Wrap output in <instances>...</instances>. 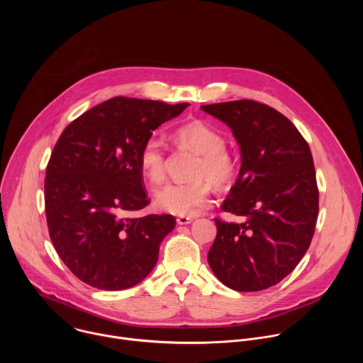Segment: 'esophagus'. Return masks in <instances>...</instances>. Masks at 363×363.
I'll list each match as a JSON object with an SVG mask.
<instances>
[{
    "mask_svg": "<svg viewBox=\"0 0 363 363\" xmlns=\"http://www.w3.org/2000/svg\"><path fill=\"white\" fill-rule=\"evenodd\" d=\"M177 223H178L179 225H185V224L192 223V218H191V217H186V216H179V217H177Z\"/></svg>",
    "mask_w": 363,
    "mask_h": 363,
    "instance_id": "34e87169",
    "label": "esophagus"
}]
</instances>
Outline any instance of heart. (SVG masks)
<instances>
[{
    "label": "heart",
    "mask_w": 363,
    "mask_h": 363,
    "mask_svg": "<svg viewBox=\"0 0 363 363\" xmlns=\"http://www.w3.org/2000/svg\"><path fill=\"white\" fill-rule=\"evenodd\" d=\"M179 145L201 155L191 182H169L155 194V203L161 211L175 216H194L208 201L213 182L217 188L228 185L237 172L235 160L225 150L223 133L203 122H191L175 130ZM139 167L145 178L157 185L167 171V147L160 136H149L139 150Z\"/></svg>",
    "instance_id": "obj_1"
}]
</instances>
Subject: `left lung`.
<instances>
[{
  "label": "left lung",
  "instance_id": "left-lung-1",
  "mask_svg": "<svg viewBox=\"0 0 363 363\" xmlns=\"http://www.w3.org/2000/svg\"><path fill=\"white\" fill-rule=\"evenodd\" d=\"M227 123L241 149V168L221 208L242 223L214 218L208 264L237 291L269 289L289 276L312 242L319 189L306 139L280 112L255 100L203 105Z\"/></svg>",
  "mask_w": 363,
  "mask_h": 363
}]
</instances>
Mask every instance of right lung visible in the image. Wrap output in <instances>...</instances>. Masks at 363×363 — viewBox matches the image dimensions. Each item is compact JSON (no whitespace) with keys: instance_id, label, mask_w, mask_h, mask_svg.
I'll return each instance as SVG.
<instances>
[{"instance_id":"1","label":"right lung","mask_w":363,"mask_h":363,"mask_svg":"<svg viewBox=\"0 0 363 363\" xmlns=\"http://www.w3.org/2000/svg\"><path fill=\"white\" fill-rule=\"evenodd\" d=\"M188 103L116 96L89 109L60 135L45 169L48 234L69 267L99 290H123L155 267L172 216L133 217L150 202L139 150Z\"/></svg>"}]
</instances>
